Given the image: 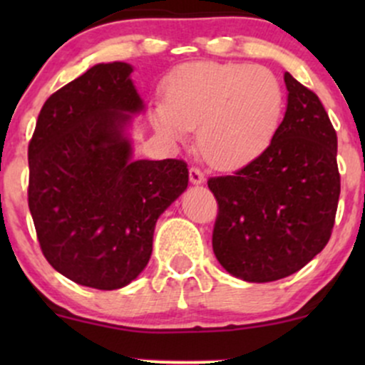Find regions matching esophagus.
<instances>
[{"label":"esophagus","instance_id":"obj_1","mask_svg":"<svg viewBox=\"0 0 365 365\" xmlns=\"http://www.w3.org/2000/svg\"><path fill=\"white\" fill-rule=\"evenodd\" d=\"M188 177H190V182L194 183V185H200V183L206 182V177H204L202 171L199 168H194V166H192L190 171H188Z\"/></svg>","mask_w":365,"mask_h":365}]
</instances>
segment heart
Instances as JSON below:
<instances>
[{"instance_id":"1","label":"heart","mask_w":365,"mask_h":365,"mask_svg":"<svg viewBox=\"0 0 365 365\" xmlns=\"http://www.w3.org/2000/svg\"><path fill=\"white\" fill-rule=\"evenodd\" d=\"M284 92L271 70L247 63L195 61L180 66L166 86V101L153 104V123L182 144L197 129L202 156L220 170H238L273 144Z\"/></svg>"}]
</instances>
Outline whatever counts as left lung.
I'll list each match as a JSON object with an SVG mask.
<instances>
[{
    "label": "left lung",
    "mask_w": 365,
    "mask_h": 365,
    "mask_svg": "<svg viewBox=\"0 0 365 365\" xmlns=\"http://www.w3.org/2000/svg\"><path fill=\"white\" fill-rule=\"evenodd\" d=\"M287 111L273 144L228 177L209 178L220 206L212 250L250 283L287 278L324 249L340 199L336 132L319 98L284 73Z\"/></svg>",
    "instance_id": "8db88e82"
}]
</instances>
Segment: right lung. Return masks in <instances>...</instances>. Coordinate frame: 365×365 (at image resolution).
I'll use <instances>...</instances> for the list:
<instances>
[{
  "mask_svg": "<svg viewBox=\"0 0 365 365\" xmlns=\"http://www.w3.org/2000/svg\"><path fill=\"white\" fill-rule=\"evenodd\" d=\"M123 61L49 96L29 144V209L44 257L82 287L116 290L148 266L158 217L188 185L182 159L133 158L145 104Z\"/></svg>",
  "mask_w": 365,
  "mask_h": 365,
  "instance_id": "1",
  "label": "right lung"
}]
</instances>
